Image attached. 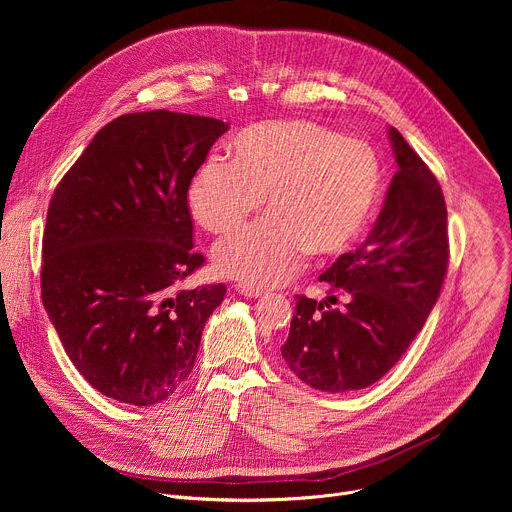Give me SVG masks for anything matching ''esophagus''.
I'll return each mask as SVG.
<instances>
[{"label":"esophagus","instance_id":"1","mask_svg":"<svg viewBox=\"0 0 512 512\" xmlns=\"http://www.w3.org/2000/svg\"><path fill=\"white\" fill-rule=\"evenodd\" d=\"M241 296L245 298H261L263 296V289L261 287H255V285H247V283H239L235 287Z\"/></svg>","mask_w":512,"mask_h":512}]
</instances>
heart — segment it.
I'll use <instances>...</instances> for the list:
<instances>
[{"label": "heart", "mask_w": 512, "mask_h": 512, "mask_svg": "<svg viewBox=\"0 0 512 512\" xmlns=\"http://www.w3.org/2000/svg\"><path fill=\"white\" fill-rule=\"evenodd\" d=\"M233 162L210 156L188 184L194 221L212 235L235 233L261 208V221L218 243V275L267 287L294 277L306 257L348 251L373 223L383 166L373 145L308 121H263L231 141Z\"/></svg>", "instance_id": "obj_1"}]
</instances>
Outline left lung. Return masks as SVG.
Returning <instances> with one entry per match:
<instances>
[{
  "mask_svg": "<svg viewBox=\"0 0 512 512\" xmlns=\"http://www.w3.org/2000/svg\"><path fill=\"white\" fill-rule=\"evenodd\" d=\"M397 172L377 223L356 251L340 255L318 279L328 301L296 296L281 356L306 385L326 393L364 389L387 375L423 328L448 271V210L440 182L389 127Z\"/></svg>",
  "mask_w": 512,
  "mask_h": 512,
  "instance_id": "obj_1",
  "label": "left lung"
}]
</instances>
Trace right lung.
Listing matches in <instances>:
<instances>
[{
	"label": "right lung",
	"mask_w": 512,
	"mask_h": 512,
	"mask_svg": "<svg viewBox=\"0 0 512 512\" xmlns=\"http://www.w3.org/2000/svg\"><path fill=\"white\" fill-rule=\"evenodd\" d=\"M221 119L166 109L107 123L56 186L42 241V302L77 371L105 397L148 407L188 379L225 283L182 289L188 184Z\"/></svg>",
	"instance_id": "obj_1"
}]
</instances>
